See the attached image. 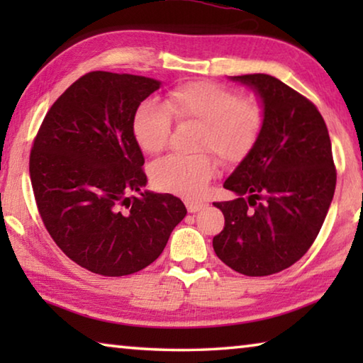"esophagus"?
<instances>
[{"instance_id": "1", "label": "esophagus", "mask_w": 363, "mask_h": 363, "mask_svg": "<svg viewBox=\"0 0 363 363\" xmlns=\"http://www.w3.org/2000/svg\"><path fill=\"white\" fill-rule=\"evenodd\" d=\"M186 206H187V211H189V213H196V211H200L201 208H205L206 203H203V201L186 200Z\"/></svg>"}]
</instances>
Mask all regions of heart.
I'll return each instance as SVG.
<instances>
[{"label":"heart","mask_w":363,"mask_h":363,"mask_svg":"<svg viewBox=\"0 0 363 363\" xmlns=\"http://www.w3.org/2000/svg\"><path fill=\"white\" fill-rule=\"evenodd\" d=\"M200 123L196 147L213 149L220 158H242L256 143L262 128V108L255 101L238 99L224 86L210 82H190L171 89L163 106L144 101L131 121L134 140L149 155L162 152L167 145L171 118ZM218 171L211 153L195 155L171 153L152 167V181L160 190L199 199L206 192Z\"/></svg>","instance_id":"obj_1"}]
</instances>
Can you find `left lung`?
I'll use <instances>...</instances> for the list:
<instances>
[{"instance_id":"8db88e82","label":"left lung","mask_w":363,"mask_h":363,"mask_svg":"<svg viewBox=\"0 0 363 363\" xmlns=\"http://www.w3.org/2000/svg\"><path fill=\"white\" fill-rule=\"evenodd\" d=\"M230 79L257 96L262 128L224 181L235 199L213 203L225 219L213 248L235 272L262 277L290 267L314 243L333 200L336 169L314 104L264 73Z\"/></svg>"}]
</instances>
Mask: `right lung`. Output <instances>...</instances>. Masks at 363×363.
Masks as SVG:
<instances>
[{
    "label": "right lung",
    "instance_id": "obj_1",
    "mask_svg": "<svg viewBox=\"0 0 363 363\" xmlns=\"http://www.w3.org/2000/svg\"><path fill=\"white\" fill-rule=\"evenodd\" d=\"M162 82L91 72L46 113L30 179L49 235L78 266L106 277L139 272L162 255L187 214L171 194L144 190V155L131 121Z\"/></svg>",
    "mask_w": 363,
    "mask_h": 363
}]
</instances>
